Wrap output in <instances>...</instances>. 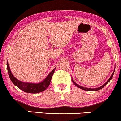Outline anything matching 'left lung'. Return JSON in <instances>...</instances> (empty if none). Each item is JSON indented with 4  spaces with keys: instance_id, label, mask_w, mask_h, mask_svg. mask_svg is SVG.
<instances>
[{
    "instance_id": "8db88e82",
    "label": "left lung",
    "mask_w": 121,
    "mask_h": 121,
    "mask_svg": "<svg viewBox=\"0 0 121 121\" xmlns=\"http://www.w3.org/2000/svg\"><path fill=\"white\" fill-rule=\"evenodd\" d=\"M115 70H114V71H113V73H112V74L111 76L110 77V78H109V79H108V81L106 82L105 83H104V85H103V86H101V87H98V88H85V87H83L80 86H79L78 85V84H77V83H75V82L73 81V80H72V81H73V84H74V85H75V86H76V87H78V88L82 89V90H85V91H98V90H101V89H102V88H103V87L105 86H106V85H107V84L108 83V82H109V81H110V80H111L112 79V77H113V74H114Z\"/></svg>"
}]
</instances>
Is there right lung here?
<instances>
[{
  "instance_id": "right-lung-1",
  "label": "right lung",
  "mask_w": 121,
  "mask_h": 121,
  "mask_svg": "<svg viewBox=\"0 0 121 121\" xmlns=\"http://www.w3.org/2000/svg\"><path fill=\"white\" fill-rule=\"evenodd\" d=\"M7 68H8L9 76L12 82L20 90L25 92L29 93H38L41 92L46 90L50 85L52 75L56 69V68H54L53 70L49 73L48 76L45 78V79L43 81L38 83H31L20 81L17 78H16L10 71L8 62H7Z\"/></svg>"
}]
</instances>
